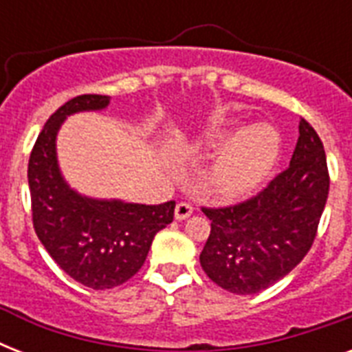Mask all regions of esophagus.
<instances>
[{"mask_svg":"<svg viewBox=\"0 0 352 352\" xmlns=\"http://www.w3.org/2000/svg\"><path fill=\"white\" fill-rule=\"evenodd\" d=\"M193 214V206L190 203H179L175 206V219L184 221Z\"/></svg>","mask_w":352,"mask_h":352,"instance_id":"obj_1","label":"esophagus"}]
</instances>
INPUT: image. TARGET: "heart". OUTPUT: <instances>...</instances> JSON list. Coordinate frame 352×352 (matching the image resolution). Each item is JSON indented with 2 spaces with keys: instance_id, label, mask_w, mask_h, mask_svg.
Here are the masks:
<instances>
[{
  "instance_id": "1",
  "label": "heart",
  "mask_w": 352,
  "mask_h": 352,
  "mask_svg": "<svg viewBox=\"0 0 352 352\" xmlns=\"http://www.w3.org/2000/svg\"><path fill=\"white\" fill-rule=\"evenodd\" d=\"M239 124V118H226L193 142L201 153L217 151L208 181L214 192L225 199L256 192L272 175L283 149L281 135L270 124H250L238 132Z\"/></svg>"
}]
</instances>
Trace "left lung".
<instances>
[{
  "instance_id": "1",
  "label": "left lung",
  "mask_w": 352,
  "mask_h": 352,
  "mask_svg": "<svg viewBox=\"0 0 352 352\" xmlns=\"http://www.w3.org/2000/svg\"><path fill=\"white\" fill-rule=\"evenodd\" d=\"M329 195L327 157L307 120L290 166L261 193L228 208H203L210 221L201 267L234 294H257L285 278L311 250Z\"/></svg>"
}]
</instances>
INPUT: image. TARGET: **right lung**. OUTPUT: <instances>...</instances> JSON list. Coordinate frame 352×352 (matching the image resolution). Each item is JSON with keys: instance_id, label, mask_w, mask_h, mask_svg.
<instances>
[{"instance_id": "1", "label": "right lung", "mask_w": 352, "mask_h": 352, "mask_svg": "<svg viewBox=\"0 0 352 352\" xmlns=\"http://www.w3.org/2000/svg\"><path fill=\"white\" fill-rule=\"evenodd\" d=\"M109 96L82 95L65 102L36 138L29 159L32 223L41 245L63 272L95 290L126 283L140 270L155 234L173 221L175 203L146 206L82 195L63 179L56 137L74 113L102 111Z\"/></svg>"}]
</instances>
